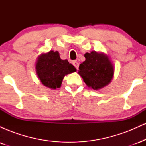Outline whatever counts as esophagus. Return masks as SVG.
Masks as SVG:
<instances>
[{"instance_id": "esophagus-1", "label": "esophagus", "mask_w": 146, "mask_h": 146, "mask_svg": "<svg viewBox=\"0 0 146 146\" xmlns=\"http://www.w3.org/2000/svg\"><path fill=\"white\" fill-rule=\"evenodd\" d=\"M73 66H74L75 67L77 68V69H78V68H79V64H80L78 62H77V61H73Z\"/></svg>"}]
</instances>
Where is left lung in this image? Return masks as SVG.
<instances>
[{"mask_svg": "<svg viewBox=\"0 0 146 146\" xmlns=\"http://www.w3.org/2000/svg\"><path fill=\"white\" fill-rule=\"evenodd\" d=\"M84 62L80 64L78 73L88 87L99 90L111 82L114 77V65L108 55L91 51L84 54Z\"/></svg>", "mask_w": 146, "mask_h": 146, "instance_id": "obj_1", "label": "left lung"}]
</instances>
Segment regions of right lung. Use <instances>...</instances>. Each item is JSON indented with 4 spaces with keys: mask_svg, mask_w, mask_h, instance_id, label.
<instances>
[{
    "mask_svg": "<svg viewBox=\"0 0 146 146\" xmlns=\"http://www.w3.org/2000/svg\"><path fill=\"white\" fill-rule=\"evenodd\" d=\"M77 71L68 62L62 60L58 51H50L38 56L36 63V71L38 78L44 86L56 89L60 88L65 75Z\"/></svg>",
    "mask_w": 146,
    "mask_h": 146,
    "instance_id": "obj_1",
    "label": "right lung"
}]
</instances>
